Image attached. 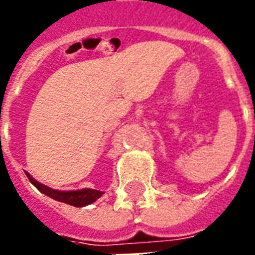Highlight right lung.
<instances>
[{
    "mask_svg": "<svg viewBox=\"0 0 255 255\" xmlns=\"http://www.w3.org/2000/svg\"><path fill=\"white\" fill-rule=\"evenodd\" d=\"M25 175L30 179V182L32 183L42 194H45V195L53 198V199H56V201H60V202L76 206V208H82V206H86V205H90V203L95 202V201L104 194V192L100 191V190H91V188H83V190H76V191H58V190H53V188L47 187V186L42 184V183L36 182L35 179L31 176L30 173L25 172Z\"/></svg>",
    "mask_w": 255,
    "mask_h": 255,
    "instance_id": "add662e5",
    "label": "right lung"
}]
</instances>
